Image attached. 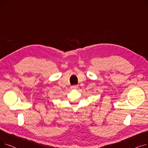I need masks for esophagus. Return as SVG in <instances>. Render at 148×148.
<instances>
[{
  "mask_svg": "<svg viewBox=\"0 0 148 148\" xmlns=\"http://www.w3.org/2000/svg\"><path fill=\"white\" fill-rule=\"evenodd\" d=\"M71 88L72 89H76L78 88V86H77V85H74V86H72L71 87Z\"/></svg>",
  "mask_w": 148,
  "mask_h": 148,
  "instance_id": "1",
  "label": "esophagus"
}]
</instances>
